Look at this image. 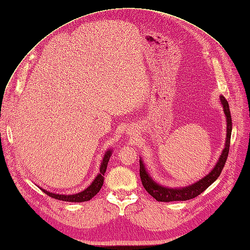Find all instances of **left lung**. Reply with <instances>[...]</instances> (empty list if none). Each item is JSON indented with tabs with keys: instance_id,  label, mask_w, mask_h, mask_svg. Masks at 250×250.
Returning a JSON list of instances; mask_svg holds the SVG:
<instances>
[{
	"instance_id": "left-lung-1",
	"label": "left lung",
	"mask_w": 250,
	"mask_h": 250,
	"mask_svg": "<svg viewBox=\"0 0 250 250\" xmlns=\"http://www.w3.org/2000/svg\"><path fill=\"white\" fill-rule=\"evenodd\" d=\"M220 103L223 106L225 116H226V123H227V129H226V140L224 149H223L219 160L217 161L214 168L209 171L208 174L204 176L202 179L198 180L196 182L192 183L190 186L183 187V188H167L164 186L159 185L156 182L151 175L148 173L147 168L144 164L142 158H140V176L142 180V185L145 188V189L153 196V198L158 202H174V201H188L191 200L195 196L201 194L205 191L212 183L220 176L222 169L224 168L228 153L230 147V139L232 133V120H231V113L228 101L224 96H220Z\"/></svg>"
}]
</instances>
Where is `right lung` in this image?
<instances>
[{
    "label": "right lung",
    "mask_w": 250,
    "mask_h": 250,
    "mask_svg": "<svg viewBox=\"0 0 250 250\" xmlns=\"http://www.w3.org/2000/svg\"><path fill=\"white\" fill-rule=\"evenodd\" d=\"M112 151H113L112 149H108V150H106V152H105L103 158H102V161H101V164H100L98 175L94 178L93 181H92L91 185L84 190L78 192V193H74V194H60V193L47 191L46 189H43V188H41V189L47 195L51 196L52 199H57V200L63 201V202L83 203V202L90 201L92 198H93V196H95L97 194V192H99L100 188L103 186V181H104L103 175H104L105 171H106L107 164L110 159V156L112 155Z\"/></svg>",
    "instance_id": "obj_1"
}]
</instances>
